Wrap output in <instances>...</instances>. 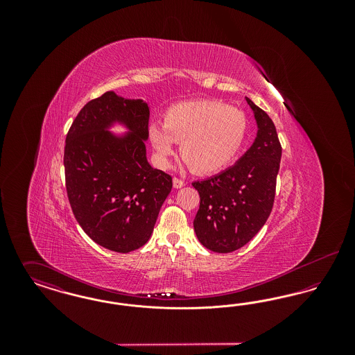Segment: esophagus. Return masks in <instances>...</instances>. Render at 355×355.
Returning <instances> with one entry per match:
<instances>
[{
	"instance_id": "obj_1",
	"label": "esophagus",
	"mask_w": 355,
	"mask_h": 355,
	"mask_svg": "<svg viewBox=\"0 0 355 355\" xmlns=\"http://www.w3.org/2000/svg\"><path fill=\"white\" fill-rule=\"evenodd\" d=\"M173 186H174L175 189H181V187L185 186V181H182V180L174 177V178H173Z\"/></svg>"
}]
</instances>
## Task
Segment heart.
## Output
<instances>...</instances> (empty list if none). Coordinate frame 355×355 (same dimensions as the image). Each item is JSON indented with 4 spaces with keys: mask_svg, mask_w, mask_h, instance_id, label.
<instances>
[{
    "mask_svg": "<svg viewBox=\"0 0 355 355\" xmlns=\"http://www.w3.org/2000/svg\"><path fill=\"white\" fill-rule=\"evenodd\" d=\"M148 135L161 166H169L177 144H182L181 155L187 166L198 174H213L226 169L241 152L248 119L225 102H181L168 109L164 123L150 122Z\"/></svg>",
    "mask_w": 355,
    "mask_h": 355,
    "instance_id": "1",
    "label": "heart"
}]
</instances>
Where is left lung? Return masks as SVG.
Listing matches in <instances>:
<instances>
[{"instance_id": "1", "label": "left lung", "mask_w": 355, "mask_h": 355, "mask_svg": "<svg viewBox=\"0 0 355 355\" xmlns=\"http://www.w3.org/2000/svg\"><path fill=\"white\" fill-rule=\"evenodd\" d=\"M257 121L253 145L220 174L191 185L198 190L200 209L194 232L203 246L232 253L245 246L270 216L282 148L270 117L246 97Z\"/></svg>"}]
</instances>
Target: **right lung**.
I'll list each match as a JSON object with an SVG mask.
<instances>
[{
  "mask_svg": "<svg viewBox=\"0 0 355 355\" xmlns=\"http://www.w3.org/2000/svg\"><path fill=\"white\" fill-rule=\"evenodd\" d=\"M149 106L114 92L87 102L73 121L64 166L69 202L85 233L102 248L129 253L152 236L159 209L169 196V174L146 158ZM130 132H108L114 123Z\"/></svg>",
  "mask_w": 355,
  "mask_h": 355,
  "instance_id": "add662e5",
  "label": "right lung"
}]
</instances>
